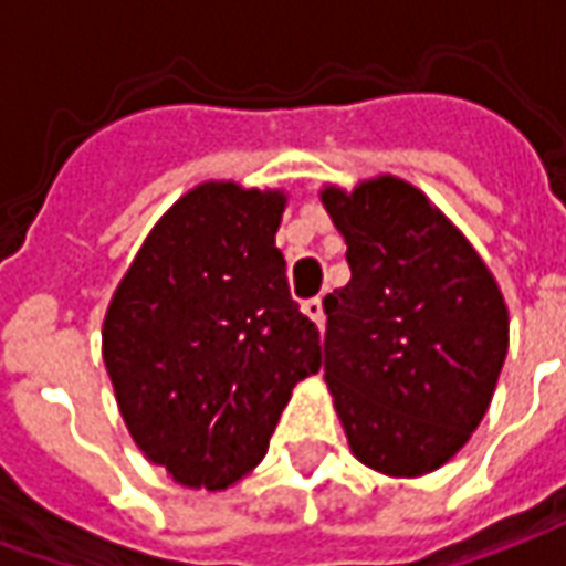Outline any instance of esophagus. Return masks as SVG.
<instances>
[{"label": "esophagus", "instance_id": "34e87169", "mask_svg": "<svg viewBox=\"0 0 566 566\" xmlns=\"http://www.w3.org/2000/svg\"><path fill=\"white\" fill-rule=\"evenodd\" d=\"M303 312H306L308 318L318 324V331H321V327H324V303H321L318 296H312V300H306V303H303Z\"/></svg>", "mask_w": 566, "mask_h": 566}]
</instances>
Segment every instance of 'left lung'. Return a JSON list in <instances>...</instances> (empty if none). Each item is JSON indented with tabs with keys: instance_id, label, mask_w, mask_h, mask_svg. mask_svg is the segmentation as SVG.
Listing matches in <instances>:
<instances>
[{
	"instance_id": "8db88e82",
	"label": "left lung",
	"mask_w": 566,
	"mask_h": 566,
	"mask_svg": "<svg viewBox=\"0 0 566 566\" xmlns=\"http://www.w3.org/2000/svg\"><path fill=\"white\" fill-rule=\"evenodd\" d=\"M352 282L324 296V381L357 461L391 479L449 463L485 418L510 312L470 239L397 175L324 185Z\"/></svg>"
}]
</instances>
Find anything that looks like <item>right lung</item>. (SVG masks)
I'll return each mask as SVG.
<instances>
[{
  "label": "right lung",
  "instance_id": "right-lung-1",
  "mask_svg": "<svg viewBox=\"0 0 566 566\" xmlns=\"http://www.w3.org/2000/svg\"><path fill=\"white\" fill-rule=\"evenodd\" d=\"M287 193L202 181L145 235L103 321V360L129 437L185 488L248 475L296 381L321 369L275 248Z\"/></svg>",
  "mask_w": 566,
  "mask_h": 566
}]
</instances>
